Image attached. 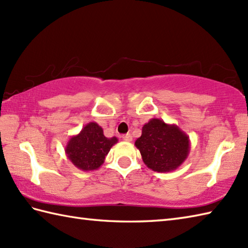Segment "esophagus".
<instances>
[{
	"label": "esophagus",
	"mask_w": 248,
	"mask_h": 248,
	"mask_svg": "<svg viewBox=\"0 0 248 248\" xmlns=\"http://www.w3.org/2000/svg\"><path fill=\"white\" fill-rule=\"evenodd\" d=\"M123 140L125 141H131L132 140V135H131L130 133L124 134V135H123Z\"/></svg>",
	"instance_id": "34e87169"
}]
</instances>
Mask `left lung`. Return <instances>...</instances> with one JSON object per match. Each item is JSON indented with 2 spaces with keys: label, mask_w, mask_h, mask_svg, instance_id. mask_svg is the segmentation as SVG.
I'll use <instances>...</instances> for the list:
<instances>
[{
  "label": "left lung",
  "mask_w": 248,
  "mask_h": 248,
  "mask_svg": "<svg viewBox=\"0 0 248 248\" xmlns=\"http://www.w3.org/2000/svg\"><path fill=\"white\" fill-rule=\"evenodd\" d=\"M135 146L146 166L157 172L177 170L186 160L191 149L189 138L178 125L157 118L144 124Z\"/></svg>",
  "instance_id": "left-lung-1"
}]
</instances>
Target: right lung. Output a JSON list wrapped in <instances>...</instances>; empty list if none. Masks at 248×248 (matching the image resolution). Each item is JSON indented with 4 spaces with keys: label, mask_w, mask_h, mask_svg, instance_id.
Masks as SVG:
<instances>
[{
    "label": "right lung",
    "mask_w": 248,
    "mask_h": 248,
    "mask_svg": "<svg viewBox=\"0 0 248 248\" xmlns=\"http://www.w3.org/2000/svg\"><path fill=\"white\" fill-rule=\"evenodd\" d=\"M117 138L108 139L97 123H88L81 132L68 140L65 152L67 157L78 170H96L101 166L110 148L117 143Z\"/></svg>",
    "instance_id": "right-lung-1"
}]
</instances>
